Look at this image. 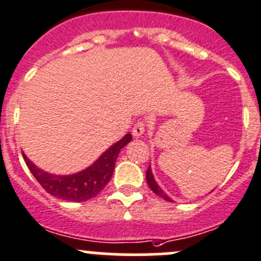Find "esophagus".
I'll return each instance as SVG.
<instances>
[{"label":"esophagus","mask_w":261,"mask_h":261,"mask_svg":"<svg viewBox=\"0 0 261 261\" xmlns=\"http://www.w3.org/2000/svg\"><path fill=\"white\" fill-rule=\"evenodd\" d=\"M145 128H146V123L144 120H139L138 122L134 125L133 127V135L136 136V138H140L144 133H145Z\"/></svg>","instance_id":"obj_1"}]
</instances>
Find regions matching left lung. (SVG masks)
I'll use <instances>...</instances> for the list:
<instances>
[{
    "label": "left lung",
    "mask_w": 261,
    "mask_h": 261,
    "mask_svg": "<svg viewBox=\"0 0 261 261\" xmlns=\"http://www.w3.org/2000/svg\"><path fill=\"white\" fill-rule=\"evenodd\" d=\"M146 181H147V184H149L150 189H151V191L154 192V193L156 194V196L162 197V198H164L165 201L172 202V199H170L169 197H168L167 194H165L164 192H163V189L160 188V187L156 184V181H155L154 177H152V173H151V169H150V167L147 168V170H146Z\"/></svg>",
    "instance_id": "8db88e82"
}]
</instances>
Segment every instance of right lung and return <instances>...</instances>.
<instances>
[{"label":"right lung","mask_w":261,"mask_h":261,"mask_svg":"<svg viewBox=\"0 0 261 261\" xmlns=\"http://www.w3.org/2000/svg\"><path fill=\"white\" fill-rule=\"evenodd\" d=\"M133 140L130 134L107 149L91 167L72 175H54L39 169L22 154L26 165L35 179L51 196L70 202H83L93 198L107 186L114 173L120 150Z\"/></svg>","instance_id":"obj_1"}]
</instances>
